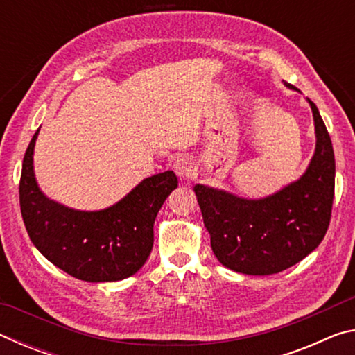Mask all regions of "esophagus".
I'll use <instances>...</instances> for the list:
<instances>
[{
	"label": "esophagus",
	"instance_id": "esophagus-1",
	"mask_svg": "<svg viewBox=\"0 0 355 355\" xmlns=\"http://www.w3.org/2000/svg\"><path fill=\"white\" fill-rule=\"evenodd\" d=\"M173 171H175L178 177L191 178L196 172V164L191 158H186V156H183V158H178L175 161V164H173Z\"/></svg>",
	"mask_w": 355,
	"mask_h": 355
}]
</instances>
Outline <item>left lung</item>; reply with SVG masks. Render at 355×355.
Returning a JSON list of instances; mask_svg holds the SVG:
<instances>
[{"label":"left lung","instance_id":"obj_1","mask_svg":"<svg viewBox=\"0 0 355 355\" xmlns=\"http://www.w3.org/2000/svg\"><path fill=\"white\" fill-rule=\"evenodd\" d=\"M286 87L297 91L291 84ZM307 101L313 112L316 147L307 171L296 182L263 199L194 186L211 249L232 271L282 272L304 260L326 235L335 191V156L320 111L310 98Z\"/></svg>","mask_w":355,"mask_h":355}]
</instances>
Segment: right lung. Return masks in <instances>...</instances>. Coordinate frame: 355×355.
<instances>
[{"instance_id":"right-lung-1","label":"right lung","mask_w":355,"mask_h":355,"mask_svg":"<svg viewBox=\"0 0 355 355\" xmlns=\"http://www.w3.org/2000/svg\"><path fill=\"white\" fill-rule=\"evenodd\" d=\"M35 131L23 158L20 208L28 235L48 261L84 282H117L136 274L153 248V224L178 186L172 171L156 173L122 200L81 211L48 199L34 175Z\"/></svg>"}]
</instances>
